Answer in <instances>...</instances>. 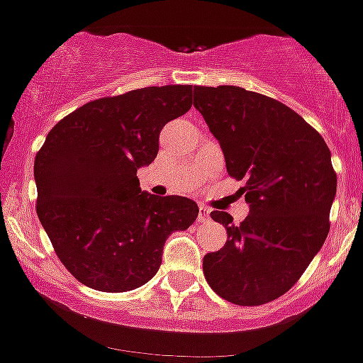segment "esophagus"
<instances>
[{"label":"esophagus","mask_w":363,"mask_h":363,"mask_svg":"<svg viewBox=\"0 0 363 363\" xmlns=\"http://www.w3.org/2000/svg\"><path fill=\"white\" fill-rule=\"evenodd\" d=\"M208 218H210V210H208L204 204H201L199 206V215H197V220L199 222H206Z\"/></svg>","instance_id":"1"}]
</instances>
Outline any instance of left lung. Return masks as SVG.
<instances>
[{
  "instance_id": "obj_1",
  "label": "left lung",
  "mask_w": 363,
  "mask_h": 363,
  "mask_svg": "<svg viewBox=\"0 0 363 363\" xmlns=\"http://www.w3.org/2000/svg\"><path fill=\"white\" fill-rule=\"evenodd\" d=\"M194 107L220 145L229 177L245 180L250 211H225V245L208 252L210 288L236 305H263L296 284L330 231L337 174L325 139L279 100L238 86H194Z\"/></svg>"
}]
</instances>
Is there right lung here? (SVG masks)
Here are the masks:
<instances>
[{
    "label": "right lung",
    "instance_id": "right-lung-1",
    "mask_svg": "<svg viewBox=\"0 0 363 363\" xmlns=\"http://www.w3.org/2000/svg\"><path fill=\"white\" fill-rule=\"evenodd\" d=\"M190 107V84L132 89L84 104L45 138L35 157L37 213L56 256L88 288L146 284L171 233L197 218L192 199L143 192L138 178L159 153L164 125Z\"/></svg>",
    "mask_w": 363,
    "mask_h": 363
}]
</instances>
